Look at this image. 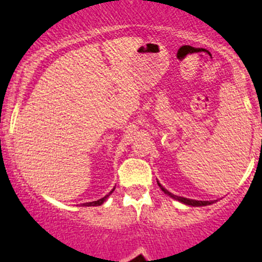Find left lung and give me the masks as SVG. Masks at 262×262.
Wrapping results in <instances>:
<instances>
[{"label": "left lung", "mask_w": 262, "mask_h": 262, "mask_svg": "<svg viewBox=\"0 0 262 262\" xmlns=\"http://www.w3.org/2000/svg\"><path fill=\"white\" fill-rule=\"evenodd\" d=\"M159 186H160V188L162 189V191L165 192V193L167 194V196L172 197L173 200L176 201H180V202L185 203V204H188V206H193V207H200V206H208V204H210L212 202H209V201H196V200H188V198H185V197H179V196H175V194H172L171 192L167 191V189H165L159 183Z\"/></svg>", "instance_id": "obj_1"}]
</instances>
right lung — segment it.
I'll list each match as a JSON object with an SVG mask.
<instances>
[{"mask_svg": "<svg viewBox=\"0 0 262 262\" xmlns=\"http://www.w3.org/2000/svg\"><path fill=\"white\" fill-rule=\"evenodd\" d=\"M111 192H113V189ZM111 192H110V194H111ZM110 194H107V196H104L103 198H101V200H98V201H95V202H89V203H82V206H85V207H92V206H101L102 203L104 202V201L107 200L108 198V196H110Z\"/></svg>", "mask_w": 262, "mask_h": 262, "instance_id": "obj_1", "label": "right lung"}]
</instances>
